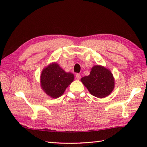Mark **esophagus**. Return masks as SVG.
<instances>
[{"mask_svg":"<svg viewBox=\"0 0 147 147\" xmlns=\"http://www.w3.org/2000/svg\"><path fill=\"white\" fill-rule=\"evenodd\" d=\"M75 77H76V78L77 80H79V79H80V78H81V75H80L79 74H77L76 75H75Z\"/></svg>","mask_w":147,"mask_h":147,"instance_id":"esophagus-1","label":"esophagus"}]
</instances>
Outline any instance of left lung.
Returning a JSON list of instances; mask_svg holds the SVG:
<instances>
[{
    "label": "left lung",
    "mask_w": 147,
    "mask_h": 147,
    "mask_svg": "<svg viewBox=\"0 0 147 147\" xmlns=\"http://www.w3.org/2000/svg\"><path fill=\"white\" fill-rule=\"evenodd\" d=\"M81 82L91 94L99 98L109 96L115 87V80L111 71L99 65L93 66L90 74L82 78Z\"/></svg>",
    "instance_id": "left-lung-1"
}]
</instances>
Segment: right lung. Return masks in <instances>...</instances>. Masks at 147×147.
I'll list each match as a JSON object with an SVG mask.
<instances>
[{"instance_id":"add662e5","label":"right lung","mask_w":147,"mask_h":147,"mask_svg":"<svg viewBox=\"0 0 147 147\" xmlns=\"http://www.w3.org/2000/svg\"><path fill=\"white\" fill-rule=\"evenodd\" d=\"M74 80L73 74L65 72L57 63H53L43 69L40 84L47 95L56 99L64 94L67 87Z\"/></svg>"}]
</instances>
